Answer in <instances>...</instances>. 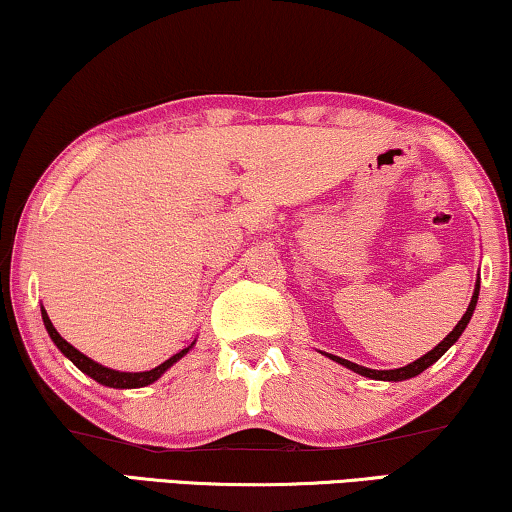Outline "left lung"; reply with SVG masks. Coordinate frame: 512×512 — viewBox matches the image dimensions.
Segmentation results:
<instances>
[{
  "label": "left lung",
  "instance_id": "left-lung-1",
  "mask_svg": "<svg viewBox=\"0 0 512 512\" xmlns=\"http://www.w3.org/2000/svg\"><path fill=\"white\" fill-rule=\"evenodd\" d=\"M478 292H480V278L476 280L474 296H471V303H469V308H467V312H464V315H462L460 322H457L455 329H453L451 333H448L446 338L441 340L437 347L430 349V352H427L425 356L416 358L414 363L404 365V368H395V370H370V368H363V365H358V363L347 361V358H340V356H333V354H326V356H329L331 361L340 363V365H345V368H349V370H354L356 375H363V377H370V379H379V381H404V379H411V377L421 375V372H423V370H427V368H430L432 363H437L439 358L444 356V354L448 352V349H451V347L455 345L457 338H460V335L464 333V329H467L469 319H471V315H474V310H476V303H478Z\"/></svg>",
  "mask_w": 512,
  "mask_h": 512
}]
</instances>
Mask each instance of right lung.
<instances>
[{"label":"right lung","instance_id":"1","mask_svg":"<svg viewBox=\"0 0 512 512\" xmlns=\"http://www.w3.org/2000/svg\"><path fill=\"white\" fill-rule=\"evenodd\" d=\"M41 317H43L45 329H48V335L52 338V342H55V345H57L59 352L64 354V356L68 358V361H73L75 368L85 372V375H89L91 379H96L98 384L110 386V388H142V386L154 384L156 379H160V375H165V372L170 370L172 365L179 361V358L186 356V354L190 352V349H193V345H195V342H193V345H190V347L181 349V352H177L174 356H170V358H167L165 363H160L158 368H154V370H147V372H119V370L105 368V365L96 363V361H91L89 356H85L82 352H78V349H75V347L71 345V342H66L64 338H61V335L57 333L55 326H52L50 317H48V312L43 310V305H41Z\"/></svg>","mask_w":512,"mask_h":512}]
</instances>
